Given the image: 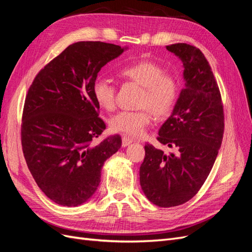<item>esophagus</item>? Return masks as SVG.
<instances>
[{"label": "esophagus", "instance_id": "obj_1", "mask_svg": "<svg viewBox=\"0 0 252 252\" xmlns=\"http://www.w3.org/2000/svg\"><path fill=\"white\" fill-rule=\"evenodd\" d=\"M133 142H140V140H138V139H132V138H129V136L124 135L123 138H122V146L126 147V146H128L129 144H131V143H133Z\"/></svg>", "mask_w": 252, "mask_h": 252}]
</instances>
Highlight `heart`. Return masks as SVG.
<instances>
[{
	"label": "heart",
	"mask_w": 252,
	"mask_h": 252,
	"mask_svg": "<svg viewBox=\"0 0 252 252\" xmlns=\"http://www.w3.org/2000/svg\"><path fill=\"white\" fill-rule=\"evenodd\" d=\"M120 74L122 78L138 83L145 88L140 102L144 109L117 113L110 119L113 130L134 136L141 135L151 123V111L158 119L168 117L173 111L179 98L180 84L177 78L166 72L163 66L143 60L124 66ZM93 94L103 109L110 111L116 108L117 87L110 80L97 77L93 83Z\"/></svg>",
	"instance_id": "1"
}]
</instances>
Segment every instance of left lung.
Segmentation results:
<instances>
[{
    "label": "left lung",
    "mask_w": 252,
    "mask_h": 252,
    "mask_svg": "<svg viewBox=\"0 0 252 252\" xmlns=\"http://www.w3.org/2000/svg\"><path fill=\"white\" fill-rule=\"evenodd\" d=\"M182 61L185 87L158 141L174 149L166 154L145 145L140 184L158 207H174L197 193L215 164L224 133V111L218 83L203 52L185 43L166 46Z\"/></svg>",
    "instance_id": "obj_1"
}]
</instances>
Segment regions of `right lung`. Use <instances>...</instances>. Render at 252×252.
Here are the masks:
<instances>
[{
  "label": "right lung",
  "instance_id": "obj_1",
  "mask_svg": "<svg viewBox=\"0 0 252 252\" xmlns=\"http://www.w3.org/2000/svg\"><path fill=\"white\" fill-rule=\"evenodd\" d=\"M125 49L104 42L71 44L29 87L21 126L23 154L37 186L59 205L87 202L100 184L105 161L121 148L119 134L91 144L106 129L93 83Z\"/></svg>",
  "mask_w": 252,
  "mask_h": 252
}]
</instances>
